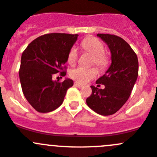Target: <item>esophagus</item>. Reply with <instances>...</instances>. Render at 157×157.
Listing matches in <instances>:
<instances>
[{"label":"esophagus","instance_id":"esophagus-1","mask_svg":"<svg viewBox=\"0 0 157 157\" xmlns=\"http://www.w3.org/2000/svg\"><path fill=\"white\" fill-rule=\"evenodd\" d=\"M74 85L76 86V87H79V88L83 86L82 84H81V83H79V82H75L74 83Z\"/></svg>","mask_w":157,"mask_h":157}]
</instances>
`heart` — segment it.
Returning a JSON list of instances; mask_svg holds the SVG:
<instances>
[{
  "label": "heart",
  "mask_w": 157,
  "mask_h": 157,
  "mask_svg": "<svg viewBox=\"0 0 157 157\" xmlns=\"http://www.w3.org/2000/svg\"><path fill=\"white\" fill-rule=\"evenodd\" d=\"M83 48L88 52L94 56V63L100 69H104L107 67V57L103 54L104 53V46L101 41L96 38H90L85 40L82 44ZM78 59V48L73 47L69 51L67 56V62L69 64L73 65L76 63ZM98 71L95 67H85L82 66L75 67L70 71V76L76 81L79 82H86L93 79L97 75Z\"/></svg>",
  "instance_id": "heart-1"
}]
</instances>
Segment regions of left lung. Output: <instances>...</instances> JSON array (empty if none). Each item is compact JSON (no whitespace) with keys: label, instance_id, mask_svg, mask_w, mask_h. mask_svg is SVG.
<instances>
[{"label":"left lung","instance_id":"8db88e82","mask_svg":"<svg viewBox=\"0 0 157 157\" xmlns=\"http://www.w3.org/2000/svg\"><path fill=\"white\" fill-rule=\"evenodd\" d=\"M97 36L108 46L111 64L96 82L104 85V88L90 86L92 94L86 103L96 113L108 116L118 111L128 100L137 80L139 61L134 50L122 38L110 34L99 33Z\"/></svg>","mask_w":157,"mask_h":157}]
</instances>
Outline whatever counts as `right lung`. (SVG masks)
<instances>
[{
    "label": "right lung",
    "mask_w": 157,
    "mask_h": 157,
    "mask_svg": "<svg viewBox=\"0 0 157 157\" xmlns=\"http://www.w3.org/2000/svg\"><path fill=\"white\" fill-rule=\"evenodd\" d=\"M78 36L77 34H46L30 43L21 54V90L27 101L38 112L47 113L60 107L67 90L74 84L70 78L59 82L52 78L63 70ZM61 75L64 76L66 72Z\"/></svg>",
    "instance_id": "right-lung-1"
}]
</instances>
